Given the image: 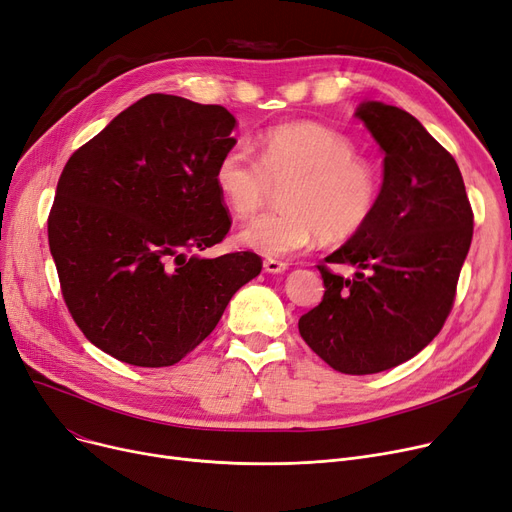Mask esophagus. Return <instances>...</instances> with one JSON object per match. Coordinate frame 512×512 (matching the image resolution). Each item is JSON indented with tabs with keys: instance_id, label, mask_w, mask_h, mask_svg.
<instances>
[{
	"instance_id": "obj_1",
	"label": "esophagus",
	"mask_w": 512,
	"mask_h": 512,
	"mask_svg": "<svg viewBox=\"0 0 512 512\" xmlns=\"http://www.w3.org/2000/svg\"><path fill=\"white\" fill-rule=\"evenodd\" d=\"M286 268H288V263H284V261H276V259L263 261V272H268V274H282V272H286Z\"/></svg>"
}]
</instances>
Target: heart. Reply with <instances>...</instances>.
Wrapping results in <instances>:
<instances>
[{
	"label": "heart",
	"mask_w": 512,
	"mask_h": 512,
	"mask_svg": "<svg viewBox=\"0 0 512 512\" xmlns=\"http://www.w3.org/2000/svg\"><path fill=\"white\" fill-rule=\"evenodd\" d=\"M257 163L242 148L221 154L215 188L238 219L255 215L280 190V211L255 217L238 242L263 257H288L318 236L345 240L379 205V177L343 133L318 123H288L257 140Z\"/></svg>",
	"instance_id": "b5f03b06"
}]
</instances>
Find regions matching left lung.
I'll return each instance as SVG.
<instances>
[{
  "mask_svg": "<svg viewBox=\"0 0 512 512\" xmlns=\"http://www.w3.org/2000/svg\"><path fill=\"white\" fill-rule=\"evenodd\" d=\"M364 121L385 152L379 205L328 263L324 297L299 320L303 341L345 374H374L408 362L446 322L473 238V211L452 154L406 110L362 102Z\"/></svg>",
  "mask_w": 512,
  "mask_h": 512,
  "instance_id": "1",
  "label": "left lung"
}]
</instances>
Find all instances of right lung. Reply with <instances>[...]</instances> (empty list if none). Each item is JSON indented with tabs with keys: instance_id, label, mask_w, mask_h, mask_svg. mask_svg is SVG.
<instances>
[{
	"instance_id": "obj_1",
	"label": "right lung",
	"mask_w": 512,
	"mask_h": 512,
	"mask_svg": "<svg viewBox=\"0 0 512 512\" xmlns=\"http://www.w3.org/2000/svg\"><path fill=\"white\" fill-rule=\"evenodd\" d=\"M234 127L224 106L150 94L62 169L48 217L62 297L87 341L125 364L180 362L261 272L251 251L196 255L232 224L215 167Z\"/></svg>"
}]
</instances>
